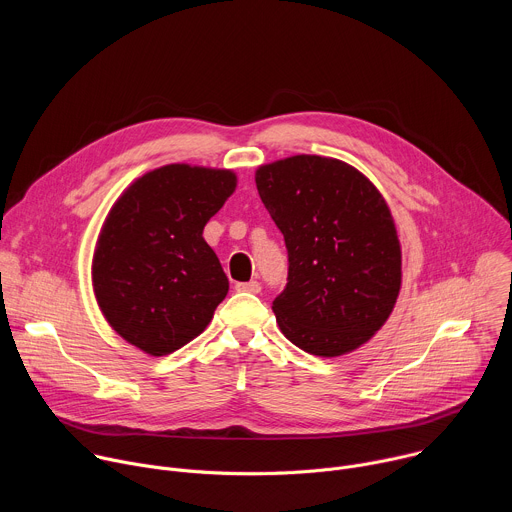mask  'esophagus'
I'll use <instances>...</instances> for the list:
<instances>
[{"mask_svg":"<svg viewBox=\"0 0 512 512\" xmlns=\"http://www.w3.org/2000/svg\"><path fill=\"white\" fill-rule=\"evenodd\" d=\"M237 289H239V291H247V294H259V291H261V283L255 281V279H251V281H241V283H237Z\"/></svg>","mask_w":512,"mask_h":512,"instance_id":"obj_1","label":"esophagus"}]
</instances>
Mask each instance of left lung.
I'll use <instances>...</instances> for the list:
<instances>
[{
	"label": "left lung",
	"mask_w": 512,
	"mask_h": 512,
	"mask_svg": "<svg viewBox=\"0 0 512 512\" xmlns=\"http://www.w3.org/2000/svg\"><path fill=\"white\" fill-rule=\"evenodd\" d=\"M255 182L287 247L279 330L316 356L371 340L401 289V245L381 192L356 168L306 154L261 166Z\"/></svg>",
	"instance_id": "obj_1"
}]
</instances>
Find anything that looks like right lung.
<instances>
[{
  "label": "right lung",
  "instance_id": "obj_1",
  "mask_svg": "<svg viewBox=\"0 0 512 512\" xmlns=\"http://www.w3.org/2000/svg\"><path fill=\"white\" fill-rule=\"evenodd\" d=\"M231 170L170 164L113 204L93 257V287L111 328L152 356L196 338L229 291L202 231L235 192Z\"/></svg>",
  "mask_w": 512,
  "mask_h": 512
}]
</instances>
